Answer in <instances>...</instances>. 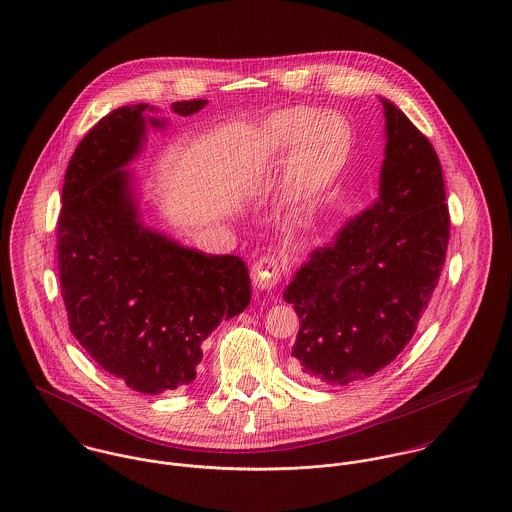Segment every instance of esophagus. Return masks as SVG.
<instances>
[{"instance_id":"34e87169","label":"esophagus","mask_w":512,"mask_h":512,"mask_svg":"<svg viewBox=\"0 0 512 512\" xmlns=\"http://www.w3.org/2000/svg\"><path fill=\"white\" fill-rule=\"evenodd\" d=\"M282 278L280 264L274 256H262L260 260L254 262L252 266V282L258 290L270 292Z\"/></svg>"}]
</instances>
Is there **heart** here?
<instances>
[{"label":"heart","mask_w":512,"mask_h":512,"mask_svg":"<svg viewBox=\"0 0 512 512\" xmlns=\"http://www.w3.org/2000/svg\"><path fill=\"white\" fill-rule=\"evenodd\" d=\"M351 147V128L335 110L292 106L272 112L258 128V155L264 161L282 157L284 191L295 201L313 199L343 167Z\"/></svg>","instance_id":"heart-1"}]
</instances>
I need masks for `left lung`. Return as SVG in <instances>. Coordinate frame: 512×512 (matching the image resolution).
<instances>
[{"instance_id":"8db88e82","label":"left lung","mask_w":512,"mask_h":512,"mask_svg":"<svg viewBox=\"0 0 512 512\" xmlns=\"http://www.w3.org/2000/svg\"><path fill=\"white\" fill-rule=\"evenodd\" d=\"M378 199L313 250L284 299L299 331L292 355L309 380L347 386L390 365L438 286L449 211L438 153L390 100Z\"/></svg>"}]
</instances>
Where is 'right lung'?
Here are the masks:
<instances>
[{"label": "right lung", "instance_id": "1", "mask_svg": "<svg viewBox=\"0 0 512 512\" xmlns=\"http://www.w3.org/2000/svg\"><path fill=\"white\" fill-rule=\"evenodd\" d=\"M207 100L173 102L179 116ZM153 106L130 104L104 116L74 149L57 226L59 278L69 327L82 349L136 392L187 386L201 343L222 319L250 303L248 268L238 256L185 248L144 226L132 173Z\"/></svg>", "mask_w": 512, "mask_h": 512}]
</instances>
